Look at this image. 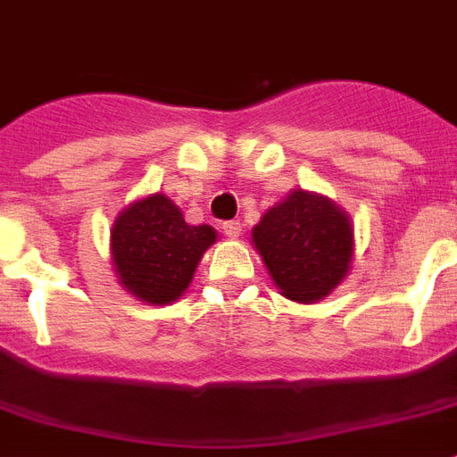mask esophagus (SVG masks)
<instances>
[{"mask_svg":"<svg viewBox=\"0 0 457 457\" xmlns=\"http://www.w3.org/2000/svg\"><path fill=\"white\" fill-rule=\"evenodd\" d=\"M224 233L228 237H237L240 236V231H243V224H240V220H231V221H224Z\"/></svg>","mask_w":457,"mask_h":457,"instance_id":"esophagus-1","label":"esophagus"}]
</instances>
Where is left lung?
<instances>
[{
	"label": "left lung",
	"instance_id": "8db88e82",
	"mask_svg": "<svg viewBox=\"0 0 457 457\" xmlns=\"http://www.w3.org/2000/svg\"><path fill=\"white\" fill-rule=\"evenodd\" d=\"M272 284L294 303H317L345 282L356 252L349 214L314 191L294 189L252 228Z\"/></svg>",
	"mask_w": 457,
	"mask_h": 457
}]
</instances>
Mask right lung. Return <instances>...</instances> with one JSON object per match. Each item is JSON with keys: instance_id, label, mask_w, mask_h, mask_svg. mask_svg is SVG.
Listing matches in <instances>:
<instances>
[{"instance_id": "obj_1", "label": "right lung", "mask_w": 457, "mask_h": 457, "mask_svg": "<svg viewBox=\"0 0 457 457\" xmlns=\"http://www.w3.org/2000/svg\"><path fill=\"white\" fill-rule=\"evenodd\" d=\"M212 226H191L166 194L129 203L111 228V263L120 287L147 305H170L189 288Z\"/></svg>"}]
</instances>
